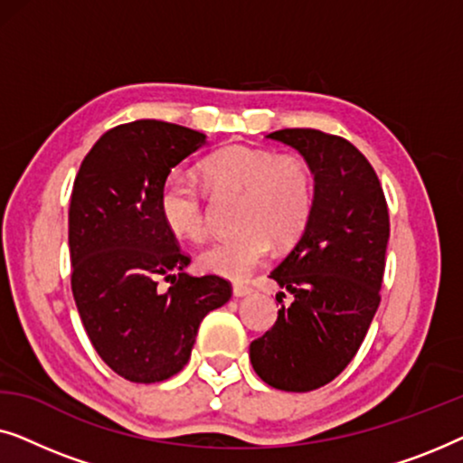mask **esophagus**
I'll use <instances>...</instances> for the list:
<instances>
[{
	"mask_svg": "<svg viewBox=\"0 0 463 463\" xmlns=\"http://www.w3.org/2000/svg\"><path fill=\"white\" fill-rule=\"evenodd\" d=\"M250 293H252V287H249V284H240V282L233 284V295L236 297H246Z\"/></svg>",
	"mask_w": 463,
	"mask_h": 463,
	"instance_id": "1",
	"label": "esophagus"
}]
</instances>
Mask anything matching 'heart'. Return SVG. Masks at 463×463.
Returning <instances> with one entry per match:
<instances>
[{
	"label": "heart",
	"instance_id": "b5f03b06",
	"mask_svg": "<svg viewBox=\"0 0 463 463\" xmlns=\"http://www.w3.org/2000/svg\"><path fill=\"white\" fill-rule=\"evenodd\" d=\"M200 176L214 192H240L242 198L236 213V223L242 227L200 250V268L211 274L249 276L268 257L271 240L278 246L293 244L312 217L314 176L299 157L232 145L206 157ZM160 214L175 236H206L204 194L194 181L166 179L160 189Z\"/></svg>",
	"mask_w": 463,
	"mask_h": 463
}]
</instances>
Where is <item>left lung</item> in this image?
Returning a JSON list of instances; mask_svg holds the SVG:
<instances>
[{"instance_id": "1", "label": "left lung", "mask_w": 463, "mask_h": 463, "mask_svg": "<svg viewBox=\"0 0 463 463\" xmlns=\"http://www.w3.org/2000/svg\"><path fill=\"white\" fill-rule=\"evenodd\" d=\"M268 138L299 151L316 185L306 232L269 274L293 301L252 341L250 363L271 388L309 392L352 363L382 301L388 202L369 160L345 138L314 128Z\"/></svg>"}]
</instances>
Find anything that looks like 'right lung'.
Returning a JSON list of instances; mask_svg holds the SVG:
<instances>
[{
	"label": "right lung",
	"mask_w": 463,
	"mask_h": 463,
	"mask_svg": "<svg viewBox=\"0 0 463 463\" xmlns=\"http://www.w3.org/2000/svg\"><path fill=\"white\" fill-rule=\"evenodd\" d=\"M206 137L137 119L107 130L81 162L69 202L71 290L103 363L135 383L187 364L202 318L232 297L221 276H189V255L160 214V189ZM162 279L171 287H156Z\"/></svg>",
	"instance_id": "add662e5"
}]
</instances>
